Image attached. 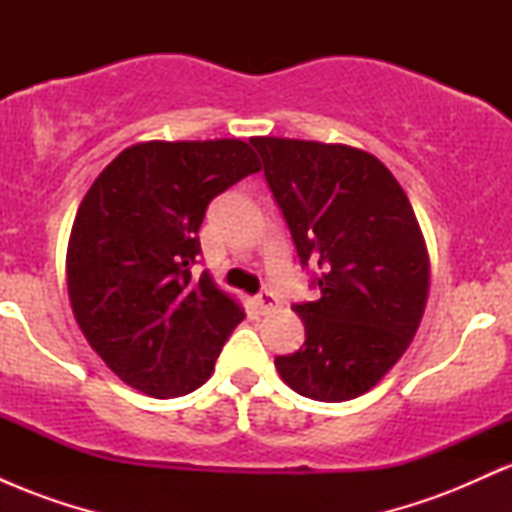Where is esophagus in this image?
Returning <instances> with one entry per match:
<instances>
[{
  "instance_id": "1",
  "label": "esophagus",
  "mask_w": 512,
  "mask_h": 512,
  "mask_svg": "<svg viewBox=\"0 0 512 512\" xmlns=\"http://www.w3.org/2000/svg\"><path fill=\"white\" fill-rule=\"evenodd\" d=\"M257 308H260V313H272V310L276 308V296L272 291H262V293H257Z\"/></svg>"
}]
</instances>
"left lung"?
<instances>
[{
    "instance_id": "8db88e82",
    "label": "left lung",
    "mask_w": 512,
    "mask_h": 512,
    "mask_svg": "<svg viewBox=\"0 0 512 512\" xmlns=\"http://www.w3.org/2000/svg\"><path fill=\"white\" fill-rule=\"evenodd\" d=\"M264 178L317 301L296 303L305 342L276 356L281 380L317 402H346L402 358L424 317L428 250L407 195L373 154L346 144L255 137Z\"/></svg>"
}]
</instances>
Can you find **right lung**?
<instances>
[{
	"mask_svg": "<svg viewBox=\"0 0 512 512\" xmlns=\"http://www.w3.org/2000/svg\"><path fill=\"white\" fill-rule=\"evenodd\" d=\"M240 139L146 142L122 151L81 199L67 291L91 349L122 383L178 397L209 380L243 308L192 276L209 202L260 170Z\"/></svg>",
	"mask_w": 512,
	"mask_h": 512,
	"instance_id": "add662e5",
	"label": "right lung"
}]
</instances>
